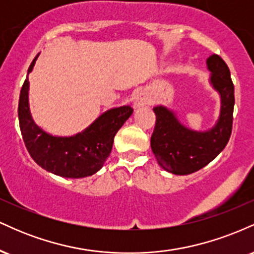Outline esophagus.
<instances>
[{"label": "esophagus", "instance_id": "esophagus-1", "mask_svg": "<svg viewBox=\"0 0 254 254\" xmlns=\"http://www.w3.org/2000/svg\"><path fill=\"white\" fill-rule=\"evenodd\" d=\"M148 104V97L145 93H139L135 99V106L139 107V106H144V105Z\"/></svg>", "mask_w": 254, "mask_h": 254}]
</instances>
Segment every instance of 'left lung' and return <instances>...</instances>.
I'll return each mask as SVG.
<instances>
[{
    "mask_svg": "<svg viewBox=\"0 0 254 254\" xmlns=\"http://www.w3.org/2000/svg\"><path fill=\"white\" fill-rule=\"evenodd\" d=\"M210 84L221 99L220 116L212 127L196 131L180 123L177 115L167 107H154L156 123L150 138L151 150L157 164L165 171L185 176L199 171L224 149L232 133L234 110V84L224 61L217 55L206 60Z\"/></svg>",
    "mask_w": 254,
    "mask_h": 254,
    "instance_id": "1",
    "label": "left lung"
}]
</instances>
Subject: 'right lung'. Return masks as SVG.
<instances>
[{"instance_id":"right-lung-1","label":"right lung","mask_w":254,"mask_h":254,"mask_svg":"<svg viewBox=\"0 0 254 254\" xmlns=\"http://www.w3.org/2000/svg\"><path fill=\"white\" fill-rule=\"evenodd\" d=\"M39 54L32 61L19 99V124L25 145L40 167L63 178H84L103 167L112 150L116 133L132 115V107H115L101 113L89 127L72 136H54L38 127L28 103V75Z\"/></svg>"}]
</instances>
